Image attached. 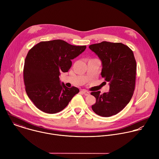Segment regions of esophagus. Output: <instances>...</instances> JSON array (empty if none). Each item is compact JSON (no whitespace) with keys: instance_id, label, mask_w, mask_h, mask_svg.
Returning <instances> with one entry per match:
<instances>
[{"instance_id":"esophagus-1","label":"esophagus","mask_w":159,"mask_h":159,"mask_svg":"<svg viewBox=\"0 0 159 159\" xmlns=\"http://www.w3.org/2000/svg\"><path fill=\"white\" fill-rule=\"evenodd\" d=\"M81 92H82L83 94H84L85 96H87V95H90V93H89L88 91L85 90H82L81 91Z\"/></svg>"}]
</instances>
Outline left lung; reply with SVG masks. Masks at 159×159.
I'll return each instance as SVG.
<instances>
[{"label": "left lung", "instance_id": "1", "mask_svg": "<svg viewBox=\"0 0 159 159\" xmlns=\"http://www.w3.org/2000/svg\"><path fill=\"white\" fill-rule=\"evenodd\" d=\"M102 62V77L110 82V91L100 94L92 92L96 98L93 111L103 117L121 111L130 102L135 89L136 61L133 51L121 43L102 41L89 46Z\"/></svg>", "mask_w": 159, "mask_h": 159}]
</instances>
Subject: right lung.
I'll use <instances>...</instances> for the list:
<instances>
[{
    "label": "right lung",
    "mask_w": 159,
    "mask_h": 159,
    "mask_svg": "<svg viewBox=\"0 0 159 159\" xmlns=\"http://www.w3.org/2000/svg\"><path fill=\"white\" fill-rule=\"evenodd\" d=\"M86 46H74L61 39L41 41L28 51L25 60L23 79L29 98L41 111L54 114L64 110L79 92L67 88L59 80L60 73L67 72L74 59Z\"/></svg>",
    "instance_id": "right-lung-1"
}]
</instances>
